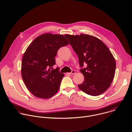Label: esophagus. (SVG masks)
I'll return each mask as SVG.
<instances>
[{
    "mask_svg": "<svg viewBox=\"0 0 132 132\" xmlns=\"http://www.w3.org/2000/svg\"><path fill=\"white\" fill-rule=\"evenodd\" d=\"M75 72H76V71H75V70H72L71 71V72L68 73V74H69V75H73V74H75Z\"/></svg>",
    "mask_w": 132,
    "mask_h": 132,
    "instance_id": "obj_1",
    "label": "esophagus"
}]
</instances>
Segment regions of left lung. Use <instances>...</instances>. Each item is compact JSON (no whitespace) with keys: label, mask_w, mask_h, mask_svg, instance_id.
Returning a JSON list of instances; mask_svg holds the SVG:
<instances>
[{"label":"left lung","mask_w":132,"mask_h":132,"mask_svg":"<svg viewBox=\"0 0 132 132\" xmlns=\"http://www.w3.org/2000/svg\"><path fill=\"white\" fill-rule=\"evenodd\" d=\"M78 56L80 72L84 80L79 88L91 96H98L111 85L116 61L109 49L100 39L89 35H65ZM84 64L87 66L82 68Z\"/></svg>","instance_id":"obj_1"}]
</instances>
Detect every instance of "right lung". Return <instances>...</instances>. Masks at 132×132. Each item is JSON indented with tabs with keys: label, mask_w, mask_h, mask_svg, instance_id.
Listing matches in <instances>:
<instances>
[{
	"label": "right lung",
	"mask_w": 132,
	"mask_h": 132,
	"mask_svg": "<svg viewBox=\"0 0 132 132\" xmlns=\"http://www.w3.org/2000/svg\"><path fill=\"white\" fill-rule=\"evenodd\" d=\"M68 44L63 35L47 33L37 37L25 51L22 76L27 88L36 97L49 98L59 90L64 74L59 67L53 69L55 57L60 48Z\"/></svg>",
	"instance_id": "1"
}]
</instances>
